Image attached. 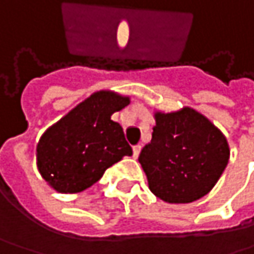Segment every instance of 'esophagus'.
I'll return each instance as SVG.
<instances>
[{"mask_svg":"<svg viewBox=\"0 0 254 254\" xmlns=\"http://www.w3.org/2000/svg\"><path fill=\"white\" fill-rule=\"evenodd\" d=\"M141 148H142L141 145H135V147H133L132 151H133V157H135V159H138V156H139V153H141Z\"/></svg>","mask_w":254,"mask_h":254,"instance_id":"obj_1","label":"esophagus"}]
</instances>
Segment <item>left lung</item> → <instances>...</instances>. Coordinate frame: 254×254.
Listing matches in <instances>:
<instances>
[{
	"mask_svg": "<svg viewBox=\"0 0 254 254\" xmlns=\"http://www.w3.org/2000/svg\"><path fill=\"white\" fill-rule=\"evenodd\" d=\"M151 142L138 157L151 192L166 203H191L206 195L229 160L224 133L198 112L184 107L154 115Z\"/></svg>",
	"mask_w": 254,
	"mask_h": 254,
	"instance_id": "obj_1",
	"label": "left lung"
}]
</instances>
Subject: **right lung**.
<instances>
[{
  "label": "right lung",
  "instance_id": "right-lung-1",
  "mask_svg": "<svg viewBox=\"0 0 254 254\" xmlns=\"http://www.w3.org/2000/svg\"><path fill=\"white\" fill-rule=\"evenodd\" d=\"M127 104V97L98 91L47 129L36 147L41 177L59 192H80L124 156H132L124 129L112 121Z\"/></svg>",
  "mask_w": 254,
  "mask_h": 254
}]
</instances>
